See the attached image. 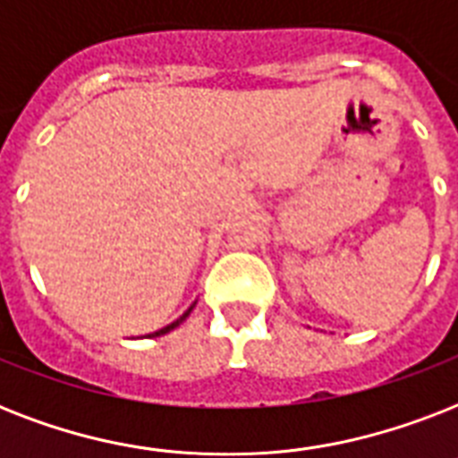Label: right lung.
<instances>
[{
	"mask_svg": "<svg viewBox=\"0 0 458 458\" xmlns=\"http://www.w3.org/2000/svg\"><path fill=\"white\" fill-rule=\"evenodd\" d=\"M190 311H192V306H190V309H187V313H182V316H180L178 320H173L171 326L161 327V330H157V333H152V335H147V337H158V335H165V333H171L173 327H175V326H180V323H182V320H185L187 316H190Z\"/></svg>",
	"mask_w": 458,
	"mask_h": 458,
	"instance_id": "right-lung-1",
	"label": "right lung"
}]
</instances>
